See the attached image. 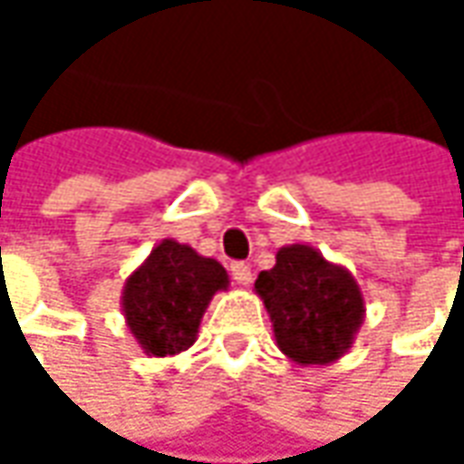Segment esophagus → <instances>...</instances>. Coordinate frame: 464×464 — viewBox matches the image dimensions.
Returning <instances> with one entry per match:
<instances>
[{
    "mask_svg": "<svg viewBox=\"0 0 464 464\" xmlns=\"http://www.w3.org/2000/svg\"><path fill=\"white\" fill-rule=\"evenodd\" d=\"M231 276L238 287H249V285H252V268H249L246 263H233Z\"/></svg>",
    "mask_w": 464,
    "mask_h": 464,
    "instance_id": "esophagus-1",
    "label": "esophagus"
}]
</instances>
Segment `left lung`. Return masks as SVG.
Segmentation results:
<instances>
[{
  "mask_svg": "<svg viewBox=\"0 0 464 464\" xmlns=\"http://www.w3.org/2000/svg\"><path fill=\"white\" fill-rule=\"evenodd\" d=\"M276 346L298 365L341 360L365 320V298L349 268L327 260L312 244H287L271 271L255 279Z\"/></svg>",
  "mask_w": 464,
  "mask_h": 464,
  "instance_id": "1",
  "label": "left lung"
}]
</instances>
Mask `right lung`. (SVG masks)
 I'll use <instances>...</instances> for the list:
<instances>
[{
	"label": "right lung",
	"mask_w": 464,
	"mask_h": 464,
	"mask_svg": "<svg viewBox=\"0 0 464 464\" xmlns=\"http://www.w3.org/2000/svg\"><path fill=\"white\" fill-rule=\"evenodd\" d=\"M228 285V271L215 257L163 238L123 285L126 327L147 357L179 354L196 343L209 301Z\"/></svg>",
	"instance_id": "right-lung-1"
}]
</instances>
